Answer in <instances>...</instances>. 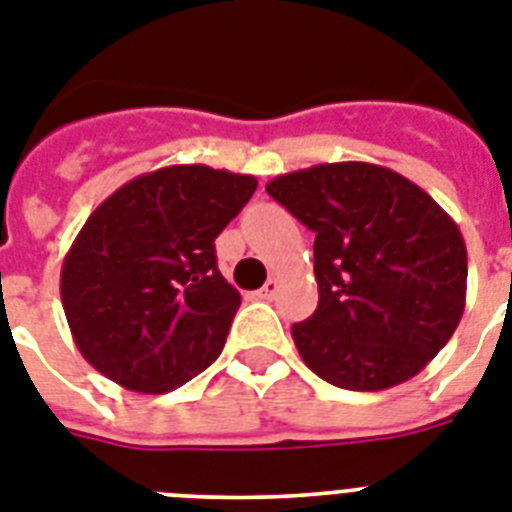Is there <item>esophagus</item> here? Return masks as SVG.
Returning <instances> with one entry per match:
<instances>
[{
    "instance_id": "esophagus-1",
    "label": "esophagus",
    "mask_w": 512,
    "mask_h": 512,
    "mask_svg": "<svg viewBox=\"0 0 512 512\" xmlns=\"http://www.w3.org/2000/svg\"><path fill=\"white\" fill-rule=\"evenodd\" d=\"M278 294V281L276 278H270L268 283H265L263 289L257 291V296H260V299H273V296Z\"/></svg>"
}]
</instances>
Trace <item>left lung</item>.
<instances>
[{
    "instance_id": "obj_1",
    "label": "left lung",
    "mask_w": 512,
    "mask_h": 512,
    "mask_svg": "<svg viewBox=\"0 0 512 512\" xmlns=\"http://www.w3.org/2000/svg\"><path fill=\"white\" fill-rule=\"evenodd\" d=\"M265 190L315 231L320 302L291 328L304 364L346 390L419 375L466 307L458 223L406 176L367 161L317 163Z\"/></svg>"
}]
</instances>
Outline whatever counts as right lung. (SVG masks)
Masks as SVG:
<instances>
[{"mask_svg":"<svg viewBox=\"0 0 512 512\" xmlns=\"http://www.w3.org/2000/svg\"><path fill=\"white\" fill-rule=\"evenodd\" d=\"M255 190V176L179 163L90 213L59 278L90 367L135 393H169L216 362L242 296L218 273L213 242Z\"/></svg>","mask_w":512,"mask_h":512,"instance_id":"1","label":"right lung"}]
</instances>
